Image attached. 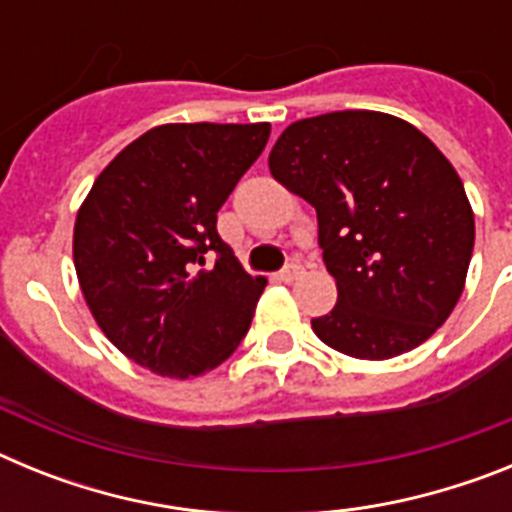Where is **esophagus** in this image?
I'll return each mask as SVG.
<instances>
[{"label":"esophagus","instance_id":"obj_1","mask_svg":"<svg viewBox=\"0 0 512 512\" xmlns=\"http://www.w3.org/2000/svg\"><path fill=\"white\" fill-rule=\"evenodd\" d=\"M302 274V266L300 264H289L287 269L282 271V274H279V279H282V282H295L297 277H300Z\"/></svg>","mask_w":512,"mask_h":512}]
</instances>
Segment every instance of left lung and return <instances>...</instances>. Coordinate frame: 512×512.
<instances>
[{
  "mask_svg": "<svg viewBox=\"0 0 512 512\" xmlns=\"http://www.w3.org/2000/svg\"><path fill=\"white\" fill-rule=\"evenodd\" d=\"M271 176L318 212L336 307L315 336L354 359L413 351L446 323L467 282L474 212L449 158L418 128L372 110L292 122Z\"/></svg>",
  "mask_w": 512,
  "mask_h": 512,
  "instance_id": "obj_1",
  "label": "left lung"
}]
</instances>
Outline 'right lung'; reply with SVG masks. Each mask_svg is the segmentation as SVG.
<instances>
[{"label": "right lung", "instance_id": "1", "mask_svg": "<svg viewBox=\"0 0 512 512\" xmlns=\"http://www.w3.org/2000/svg\"><path fill=\"white\" fill-rule=\"evenodd\" d=\"M269 133V122L158 125L112 158L79 207L84 300L104 336L158 377L210 372L251 328L266 279L217 235V210Z\"/></svg>", "mask_w": 512, "mask_h": 512}]
</instances>
